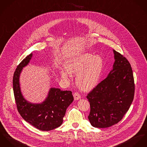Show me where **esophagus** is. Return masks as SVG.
Instances as JSON below:
<instances>
[{
	"label": "esophagus",
	"instance_id": "1",
	"mask_svg": "<svg viewBox=\"0 0 147 147\" xmlns=\"http://www.w3.org/2000/svg\"><path fill=\"white\" fill-rule=\"evenodd\" d=\"M73 96H74V98L75 100H78L81 98V96L78 92H75L73 94Z\"/></svg>",
	"mask_w": 147,
	"mask_h": 147
}]
</instances>
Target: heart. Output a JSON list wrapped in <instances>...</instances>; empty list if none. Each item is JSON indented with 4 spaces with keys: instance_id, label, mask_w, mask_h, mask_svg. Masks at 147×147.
Listing matches in <instances>:
<instances>
[{
    "instance_id": "heart-1",
    "label": "heart",
    "mask_w": 147,
    "mask_h": 147,
    "mask_svg": "<svg viewBox=\"0 0 147 147\" xmlns=\"http://www.w3.org/2000/svg\"><path fill=\"white\" fill-rule=\"evenodd\" d=\"M65 70L60 71V77L69 80L71 74L76 75V83L83 91H88L96 87L104 69V60L100 55L83 53L68 59L64 63Z\"/></svg>"
}]
</instances>
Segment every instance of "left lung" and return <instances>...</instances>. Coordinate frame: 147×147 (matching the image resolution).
<instances>
[{"mask_svg": "<svg viewBox=\"0 0 147 147\" xmlns=\"http://www.w3.org/2000/svg\"><path fill=\"white\" fill-rule=\"evenodd\" d=\"M113 51L115 61L112 69L87 96L91 109L88 118L91 125L97 128L109 127L119 122L134 96L130 64L123 55Z\"/></svg>", "mask_w": 147, "mask_h": 147, "instance_id": "8db88e82", "label": "left lung"}]
</instances>
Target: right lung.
Returning <instances> with one entry per match:
<instances>
[{"label":"right lung","instance_id":"right-lung-1","mask_svg":"<svg viewBox=\"0 0 147 147\" xmlns=\"http://www.w3.org/2000/svg\"><path fill=\"white\" fill-rule=\"evenodd\" d=\"M33 57L30 53L17 66L13 78V88L17 108L25 121L41 131L52 130L63 123L67 108L73 101L70 91L50 88L45 100L40 103H32L22 94L20 77L24 67L28 65Z\"/></svg>","mask_w":147,"mask_h":147}]
</instances>
